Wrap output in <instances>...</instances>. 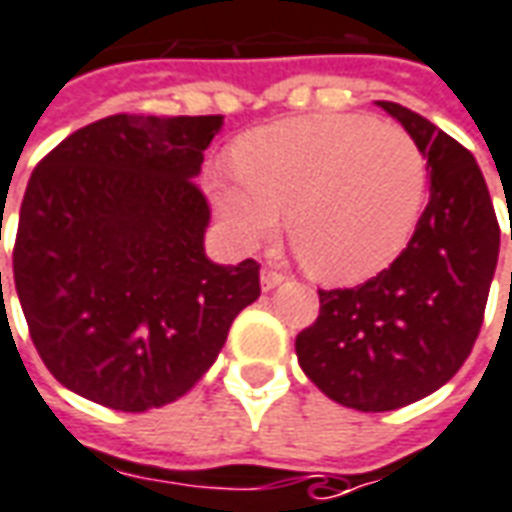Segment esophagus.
<instances>
[{"label": "esophagus", "instance_id": "34e87169", "mask_svg": "<svg viewBox=\"0 0 512 512\" xmlns=\"http://www.w3.org/2000/svg\"><path fill=\"white\" fill-rule=\"evenodd\" d=\"M282 280H285V274H282V271H277V268H263V271H260V285H263V291L277 288Z\"/></svg>", "mask_w": 512, "mask_h": 512}]
</instances>
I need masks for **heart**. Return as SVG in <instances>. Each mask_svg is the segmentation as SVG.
I'll use <instances>...</instances> for the list:
<instances>
[{
    "label": "heart",
    "instance_id": "heart-1",
    "mask_svg": "<svg viewBox=\"0 0 512 512\" xmlns=\"http://www.w3.org/2000/svg\"><path fill=\"white\" fill-rule=\"evenodd\" d=\"M210 196L244 246L263 244L285 213L293 252L330 282L391 266L427 199V157L396 124L321 113L268 124L235 144V169L210 174Z\"/></svg>",
    "mask_w": 512,
    "mask_h": 512
}]
</instances>
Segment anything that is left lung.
<instances>
[{"mask_svg": "<svg viewBox=\"0 0 512 512\" xmlns=\"http://www.w3.org/2000/svg\"><path fill=\"white\" fill-rule=\"evenodd\" d=\"M377 105L421 146L430 202L391 266L355 288L318 291L316 321L296 335L299 366L318 391L363 413L418 402L455 377L480 335L499 260V221L474 155L413 110Z\"/></svg>", "mask_w": 512, "mask_h": 512, "instance_id": "8db88e82", "label": "left lung"}]
</instances>
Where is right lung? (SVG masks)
<instances>
[{"instance_id":"add662e5","label":"right lung","mask_w":512,"mask_h":512,"mask_svg":"<svg viewBox=\"0 0 512 512\" xmlns=\"http://www.w3.org/2000/svg\"><path fill=\"white\" fill-rule=\"evenodd\" d=\"M221 124L116 113L71 132L27 182L21 310L52 377L96 405L144 413L185 396L260 296L257 260L205 255L210 207L194 177Z\"/></svg>"}]
</instances>
